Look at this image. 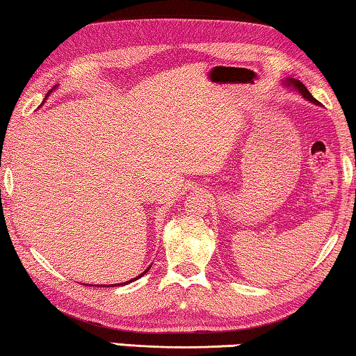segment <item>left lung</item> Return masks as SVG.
<instances>
[{"instance_id": "obj_1", "label": "left lung", "mask_w": 356, "mask_h": 356, "mask_svg": "<svg viewBox=\"0 0 356 356\" xmlns=\"http://www.w3.org/2000/svg\"><path fill=\"white\" fill-rule=\"evenodd\" d=\"M287 83H289V85H293V86H295V88H296V90H298V91L301 92V95H302V97H306V99H307V101H311V102H314V104H318V101H317V99H316V97H314V96L311 95V92H309V91H307V88H306V86H305V85H302L300 80H293V79H289V80H287Z\"/></svg>"}]
</instances>
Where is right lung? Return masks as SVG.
Instances as JSON below:
<instances>
[{"mask_svg":"<svg viewBox=\"0 0 356 356\" xmlns=\"http://www.w3.org/2000/svg\"><path fill=\"white\" fill-rule=\"evenodd\" d=\"M149 268H151V266H149ZM149 268H148V270H149ZM148 270H145V271H143V273H142V275H140V276H137V277H136V279H138V277H142V276H143V275H145V273H147V271H148ZM132 281H134V279H132ZM132 281H127V282H123V284H116V285H124V284H129V282H132ZM101 287H102V285H101Z\"/></svg>","mask_w":356,"mask_h":356,"instance_id":"right-lung-1","label":"right lung"}]
</instances>
